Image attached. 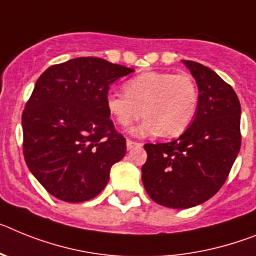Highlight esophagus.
<instances>
[{
  "mask_svg": "<svg viewBox=\"0 0 256 256\" xmlns=\"http://www.w3.org/2000/svg\"><path fill=\"white\" fill-rule=\"evenodd\" d=\"M126 146H128V150H132V148H138V146H142L140 143H136V142H132L130 139L126 140Z\"/></svg>",
  "mask_w": 256,
  "mask_h": 256,
  "instance_id": "obj_1",
  "label": "esophagus"
}]
</instances>
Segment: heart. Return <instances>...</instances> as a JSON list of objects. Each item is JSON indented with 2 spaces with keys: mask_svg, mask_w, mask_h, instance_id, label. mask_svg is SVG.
I'll return each instance as SVG.
<instances>
[{
  "mask_svg": "<svg viewBox=\"0 0 256 256\" xmlns=\"http://www.w3.org/2000/svg\"><path fill=\"white\" fill-rule=\"evenodd\" d=\"M124 90L125 94L110 91L106 106L122 128H130L142 116L146 117L132 128L135 136H179L198 110V88L188 73L150 70L126 81Z\"/></svg>",
  "mask_w": 256,
  "mask_h": 256,
  "instance_id": "obj_1",
  "label": "heart"
}]
</instances>
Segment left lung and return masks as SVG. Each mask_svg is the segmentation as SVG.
Instances as JSON below:
<instances>
[{
    "label": "left lung",
    "mask_w": 256,
    "mask_h": 256,
    "mask_svg": "<svg viewBox=\"0 0 256 256\" xmlns=\"http://www.w3.org/2000/svg\"><path fill=\"white\" fill-rule=\"evenodd\" d=\"M198 88V110L176 140L146 144L142 180L150 198L171 208L201 205L220 190L241 146V106L208 66L182 60Z\"/></svg>",
    "instance_id": "left-lung-1"
}]
</instances>
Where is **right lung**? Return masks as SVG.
<instances>
[{"label":"right lung","mask_w":256,"mask_h":256,"mask_svg":"<svg viewBox=\"0 0 256 256\" xmlns=\"http://www.w3.org/2000/svg\"><path fill=\"white\" fill-rule=\"evenodd\" d=\"M134 72L100 58H76L45 70L22 117L26 166L42 186L66 202L94 198L110 168L126 154L106 110L110 86Z\"/></svg>","instance_id":"1"}]
</instances>
